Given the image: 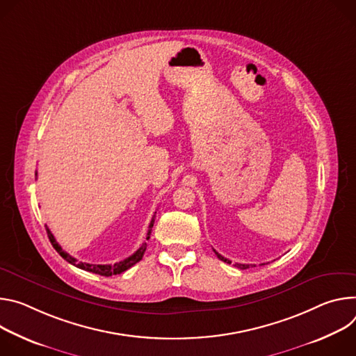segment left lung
<instances>
[{"label":"left lung","mask_w":356,"mask_h":356,"mask_svg":"<svg viewBox=\"0 0 356 356\" xmlns=\"http://www.w3.org/2000/svg\"><path fill=\"white\" fill-rule=\"evenodd\" d=\"M215 253H216V256H218V259H220V260H222V261H225V263H229V264H230V263H232V261H230V260H227V259H225V257H223V256H220V254H219V253H218V252H215ZM236 266H238V267H239V268H242V270H245V268H249V266H250V264H236Z\"/></svg>","instance_id":"obj_1"}]
</instances>
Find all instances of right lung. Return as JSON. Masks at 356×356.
I'll list each match as a JSON object with an SVG mask.
<instances>
[{
    "mask_svg": "<svg viewBox=\"0 0 356 356\" xmlns=\"http://www.w3.org/2000/svg\"><path fill=\"white\" fill-rule=\"evenodd\" d=\"M35 175H36V174H35ZM154 218H155V216H154ZM154 218H152V220H151V223H149V226H148L147 238H145L147 241L149 239V234H151V230H152V226H154ZM45 227H47L48 238H49L52 246L55 248V250H56L67 263H70V264H73V266H76V267H79V268H82V270L90 271V273H96V274H100V275H106V277H108V275H114V274H120V273L129 270L131 266H134L136 263H138V261L143 259L144 252H145V249H147V243H143L141 248H140L134 254H131L130 257H127V259H124V260H122V261L114 263V264H90V263H82V261H77V260H76L74 257H72L69 253L63 252L62 248L59 246V243L56 242V239L54 238V234H52L51 230L48 229V226H45Z\"/></svg>",
    "mask_w": 356,
    "mask_h": 356,
    "instance_id": "add662e5",
    "label": "right lung"
}]
</instances>
